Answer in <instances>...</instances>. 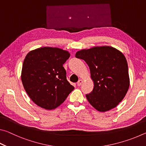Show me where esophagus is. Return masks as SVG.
I'll return each instance as SVG.
<instances>
[{
    "instance_id": "1",
    "label": "esophagus",
    "mask_w": 146,
    "mask_h": 146,
    "mask_svg": "<svg viewBox=\"0 0 146 146\" xmlns=\"http://www.w3.org/2000/svg\"><path fill=\"white\" fill-rule=\"evenodd\" d=\"M82 82H83V80H82V79H80V80H79L78 81V82H77V86H81V84H82Z\"/></svg>"
}]
</instances>
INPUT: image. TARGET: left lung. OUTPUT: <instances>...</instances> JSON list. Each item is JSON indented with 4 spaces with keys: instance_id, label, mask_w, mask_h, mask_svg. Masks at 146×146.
I'll return each mask as SVG.
<instances>
[{
    "instance_id": "1",
    "label": "left lung",
    "mask_w": 146,
    "mask_h": 146,
    "mask_svg": "<svg viewBox=\"0 0 146 146\" xmlns=\"http://www.w3.org/2000/svg\"><path fill=\"white\" fill-rule=\"evenodd\" d=\"M75 56L89 66L94 83L86 98L98 111L115 108L126 95L130 80L127 62L123 54L111 46H96L77 51Z\"/></svg>"
}]
</instances>
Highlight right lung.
I'll list each match as a JSON object with an SVG mask.
<instances>
[{"mask_svg": "<svg viewBox=\"0 0 146 146\" xmlns=\"http://www.w3.org/2000/svg\"><path fill=\"white\" fill-rule=\"evenodd\" d=\"M70 56L68 51L52 47L37 48L27 54L22 68V82L29 97L39 107L55 109L74 90L63 67Z\"/></svg>", "mask_w": 146, "mask_h": 146, "instance_id": "obj_1", "label": "right lung"}]
</instances>
